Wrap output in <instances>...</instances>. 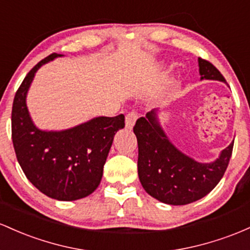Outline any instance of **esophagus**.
Instances as JSON below:
<instances>
[{"label":"esophagus","instance_id":"34e87169","mask_svg":"<svg viewBox=\"0 0 250 250\" xmlns=\"http://www.w3.org/2000/svg\"><path fill=\"white\" fill-rule=\"evenodd\" d=\"M137 118H138V114H137L136 111H131L128 112L127 114H126V118H125V125H126V128H128V130H131V128L133 127L134 123H136Z\"/></svg>","mask_w":250,"mask_h":250}]
</instances>
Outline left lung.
I'll return each instance as SVG.
<instances>
[{"instance_id": "1", "label": "left lung", "mask_w": 250, "mask_h": 250, "mask_svg": "<svg viewBox=\"0 0 250 250\" xmlns=\"http://www.w3.org/2000/svg\"><path fill=\"white\" fill-rule=\"evenodd\" d=\"M201 79L224 81L217 68L198 58ZM138 142V176L148 195L163 203L184 206L200 200L211 191L223 177L232 153L234 143L224 148L214 163H198L173 146L151 111L133 126Z\"/></svg>"}]
</instances>
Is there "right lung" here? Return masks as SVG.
I'll return each instance as SVG.
<instances>
[{"instance_id":"add662e5","label":"right lung","mask_w":250,"mask_h":250,"mask_svg":"<svg viewBox=\"0 0 250 250\" xmlns=\"http://www.w3.org/2000/svg\"><path fill=\"white\" fill-rule=\"evenodd\" d=\"M61 54L48 55L35 64L15 93L12 110V139L16 158L30 183L59 201L91 195L100 184L113 137L125 126L124 114L98 117L60 132L36 128L26 106L35 72Z\"/></svg>"}]
</instances>
